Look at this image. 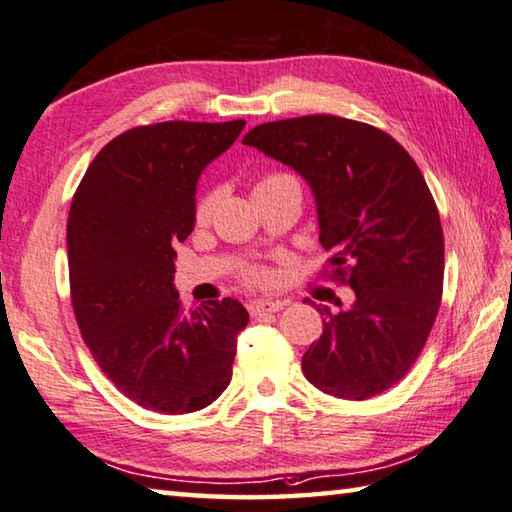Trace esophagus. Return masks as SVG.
<instances>
[{
	"label": "esophagus",
	"mask_w": 512,
	"mask_h": 512,
	"mask_svg": "<svg viewBox=\"0 0 512 512\" xmlns=\"http://www.w3.org/2000/svg\"><path fill=\"white\" fill-rule=\"evenodd\" d=\"M288 303L285 301H270V299H258V301H251L249 303V312L251 317H258V315H267V312H281Z\"/></svg>",
	"instance_id": "esophagus-1"
}]
</instances>
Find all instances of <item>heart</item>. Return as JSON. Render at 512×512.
Returning <instances> with one entry per match:
<instances>
[{
    "label": "heart",
    "mask_w": 512,
    "mask_h": 512,
    "mask_svg": "<svg viewBox=\"0 0 512 512\" xmlns=\"http://www.w3.org/2000/svg\"><path fill=\"white\" fill-rule=\"evenodd\" d=\"M285 179H294L292 175H285V173H272V175H265L263 179H258V184L254 191H258V188H265V186H272L276 182H285ZM215 202H218V193L215 191H209L197 197L195 202V222H206L211 218V213L215 209ZM272 274L263 270V267H249V270H245V281L247 283H254V285H265L270 283Z\"/></svg>",
    "instance_id": "heart-1"
}]
</instances>
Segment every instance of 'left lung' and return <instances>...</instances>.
I'll return each instance as SVG.
<instances>
[{"label": "left lung", "instance_id": "left-lung-1", "mask_svg": "<svg viewBox=\"0 0 512 512\" xmlns=\"http://www.w3.org/2000/svg\"><path fill=\"white\" fill-rule=\"evenodd\" d=\"M292 166L317 200L328 279L355 292L324 315L303 375L344 400H366L409 373L441 308L445 245L432 193L409 152L380 128L333 114L256 125L242 139Z\"/></svg>", "mask_w": 512, "mask_h": 512}]
</instances>
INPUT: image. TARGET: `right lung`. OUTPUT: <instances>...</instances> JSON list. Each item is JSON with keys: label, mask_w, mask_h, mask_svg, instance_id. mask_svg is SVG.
Returning <instances> with one entry per match:
<instances>
[{"label": "right lung", "mask_w": 512, "mask_h": 512, "mask_svg": "<svg viewBox=\"0 0 512 512\" xmlns=\"http://www.w3.org/2000/svg\"><path fill=\"white\" fill-rule=\"evenodd\" d=\"M245 121H166L114 137L89 164L67 220L71 306L89 353L123 396L191 414L229 387L236 299L184 310L175 247L195 224V184Z\"/></svg>", "instance_id": "obj_1"}]
</instances>
